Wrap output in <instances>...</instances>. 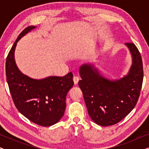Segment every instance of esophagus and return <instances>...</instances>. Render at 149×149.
<instances>
[{"mask_svg":"<svg viewBox=\"0 0 149 149\" xmlns=\"http://www.w3.org/2000/svg\"><path fill=\"white\" fill-rule=\"evenodd\" d=\"M79 78L77 77H73V81H74V85H77L79 83Z\"/></svg>","mask_w":149,"mask_h":149,"instance_id":"1","label":"esophagus"}]
</instances>
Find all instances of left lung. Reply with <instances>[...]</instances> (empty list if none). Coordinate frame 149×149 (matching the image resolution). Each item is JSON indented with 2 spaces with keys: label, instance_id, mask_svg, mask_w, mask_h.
<instances>
[{
  "label": "left lung",
  "instance_id": "1",
  "mask_svg": "<svg viewBox=\"0 0 149 149\" xmlns=\"http://www.w3.org/2000/svg\"><path fill=\"white\" fill-rule=\"evenodd\" d=\"M132 56L127 74L109 79L100 74L95 64L87 63L79 68L82 91L91 119L101 126L119 123L135 107L143 81V66L139 51L132 42L125 43Z\"/></svg>",
  "mask_w": 149,
  "mask_h": 149
}]
</instances>
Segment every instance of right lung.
<instances>
[{
    "label": "right lung",
    "mask_w": 149,
    "mask_h": 149,
    "mask_svg": "<svg viewBox=\"0 0 149 149\" xmlns=\"http://www.w3.org/2000/svg\"><path fill=\"white\" fill-rule=\"evenodd\" d=\"M36 28L28 26L18 36L6 60V76L18 111L33 123L47 127L58 123L64 115L67 93L74 85L73 74L70 72L64 77L35 79L19 70L15 60L17 43Z\"/></svg>",
    "instance_id": "right-lung-1"
}]
</instances>
